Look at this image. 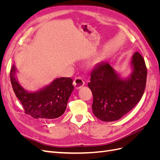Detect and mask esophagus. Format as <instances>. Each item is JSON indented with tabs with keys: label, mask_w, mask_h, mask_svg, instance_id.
Masks as SVG:
<instances>
[{
	"label": "esophagus",
	"mask_w": 160,
	"mask_h": 160,
	"mask_svg": "<svg viewBox=\"0 0 160 160\" xmlns=\"http://www.w3.org/2000/svg\"><path fill=\"white\" fill-rule=\"evenodd\" d=\"M85 83L81 77H77L73 81V85L76 89H80L81 87L84 85Z\"/></svg>",
	"instance_id": "esophagus-1"
}]
</instances>
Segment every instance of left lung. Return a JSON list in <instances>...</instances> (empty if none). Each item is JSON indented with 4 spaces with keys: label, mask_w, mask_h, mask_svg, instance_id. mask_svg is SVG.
I'll return each instance as SVG.
<instances>
[{
    "label": "left lung",
    "mask_w": 160,
    "mask_h": 160,
    "mask_svg": "<svg viewBox=\"0 0 160 160\" xmlns=\"http://www.w3.org/2000/svg\"><path fill=\"white\" fill-rule=\"evenodd\" d=\"M132 74L122 80L108 62L97 65L91 72L88 87L93 93L92 109L96 118L113 122L132 110L142 98L146 85L147 67L143 57L135 52Z\"/></svg>",
    "instance_id": "1"
}]
</instances>
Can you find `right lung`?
<instances>
[{"label":"right lung","mask_w":160,"mask_h":160,"mask_svg":"<svg viewBox=\"0 0 160 160\" xmlns=\"http://www.w3.org/2000/svg\"><path fill=\"white\" fill-rule=\"evenodd\" d=\"M15 72V67L13 65L10 72L11 84L26 114L35 119H52L64 113L67 101L74 89L72 79L58 78L44 89L29 93L19 85L14 77Z\"/></svg>","instance_id":"right-lung-1"}]
</instances>
